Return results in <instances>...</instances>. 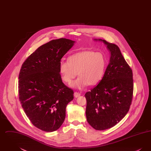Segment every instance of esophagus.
<instances>
[{"mask_svg":"<svg viewBox=\"0 0 151 151\" xmlns=\"http://www.w3.org/2000/svg\"><path fill=\"white\" fill-rule=\"evenodd\" d=\"M80 96V93H79V92H75V93H74V96H75V97H76V98H77V97H78Z\"/></svg>","mask_w":151,"mask_h":151,"instance_id":"obj_1","label":"esophagus"}]
</instances>
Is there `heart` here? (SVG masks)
<instances>
[{"instance_id":"b5f03b06","label":"heart","mask_w":151,"mask_h":151,"mask_svg":"<svg viewBox=\"0 0 151 151\" xmlns=\"http://www.w3.org/2000/svg\"><path fill=\"white\" fill-rule=\"evenodd\" d=\"M105 65V58L101 52L81 51L71 55L68 61L61 60L59 72L62 80L68 84L78 73L79 78L72 86L81 89L86 85L94 86L97 84L104 76Z\"/></svg>"}]
</instances>
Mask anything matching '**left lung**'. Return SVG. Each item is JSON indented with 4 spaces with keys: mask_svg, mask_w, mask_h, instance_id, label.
I'll return each instance as SVG.
<instances>
[{
    "mask_svg": "<svg viewBox=\"0 0 151 151\" xmlns=\"http://www.w3.org/2000/svg\"><path fill=\"white\" fill-rule=\"evenodd\" d=\"M110 52V59L100 83L86 92V116L95 129H110L127 114L133 96L132 71L118 46L101 39Z\"/></svg>",
    "mask_w": 151,
    "mask_h": 151,
    "instance_id": "8db88e82",
    "label": "left lung"
}]
</instances>
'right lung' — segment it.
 <instances>
[{
	"mask_svg": "<svg viewBox=\"0 0 151 151\" xmlns=\"http://www.w3.org/2000/svg\"><path fill=\"white\" fill-rule=\"evenodd\" d=\"M75 42L53 40L39 47L25 60L19 76V100L32 123L46 132L57 130L65 117L73 91L62 82L61 59Z\"/></svg>",
	"mask_w": 151,
	"mask_h": 151,
	"instance_id": "add662e5",
	"label": "right lung"
}]
</instances>
